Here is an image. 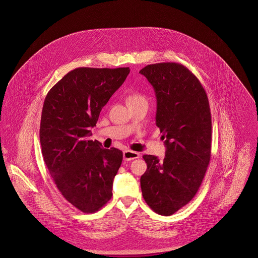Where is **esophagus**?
<instances>
[{
	"label": "esophagus",
	"instance_id": "esophagus-1",
	"mask_svg": "<svg viewBox=\"0 0 258 258\" xmlns=\"http://www.w3.org/2000/svg\"><path fill=\"white\" fill-rule=\"evenodd\" d=\"M140 157V154L131 150H126L123 152V159L125 161H131L134 159H138Z\"/></svg>",
	"mask_w": 258,
	"mask_h": 258
}]
</instances>
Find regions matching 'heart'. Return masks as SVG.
<instances>
[{
  "instance_id": "heart-1",
  "label": "heart",
  "mask_w": 258,
  "mask_h": 258,
  "mask_svg": "<svg viewBox=\"0 0 258 258\" xmlns=\"http://www.w3.org/2000/svg\"><path fill=\"white\" fill-rule=\"evenodd\" d=\"M141 101H146L144 96L139 94V93H133L128 97V104L131 103H136V102H141Z\"/></svg>"
}]
</instances>
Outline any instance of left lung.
Segmentation results:
<instances>
[{"instance_id":"1","label":"left lung","mask_w":258,"mask_h":258,"mask_svg":"<svg viewBox=\"0 0 258 258\" xmlns=\"http://www.w3.org/2000/svg\"><path fill=\"white\" fill-rule=\"evenodd\" d=\"M143 74L157 98L156 125L166 156L144 155L147 170L140 183L148 206L172 216L196 196L206 175L212 148V115L208 95L196 75L177 62L149 64Z\"/></svg>"}]
</instances>
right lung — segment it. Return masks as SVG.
<instances>
[{"label":"right lung","mask_w":258,"mask_h":258,"mask_svg":"<svg viewBox=\"0 0 258 258\" xmlns=\"http://www.w3.org/2000/svg\"><path fill=\"white\" fill-rule=\"evenodd\" d=\"M129 73V68L75 69L43 102L39 128L43 161L64 199L85 214L108 203L123 159L122 151L88 140L90 128Z\"/></svg>","instance_id":"add662e5"}]
</instances>
